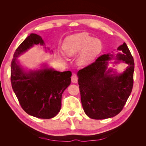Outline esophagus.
<instances>
[{
    "label": "esophagus",
    "instance_id": "34e87169",
    "mask_svg": "<svg viewBox=\"0 0 146 146\" xmlns=\"http://www.w3.org/2000/svg\"><path fill=\"white\" fill-rule=\"evenodd\" d=\"M71 81L74 83H77L78 82V77L76 74H73L71 77Z\"/></svg>",
    "mask_w": 146,
    "mask_h": 146
}]
</instances>
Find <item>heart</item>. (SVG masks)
<instances>
[{
  "label": "heart",
  "instance_id": "obj_1",
  "mask_svg": "<svg viewBox=\"0 0 146 146\" xmlns=\"http://www.w3.org/2000/svg\"><path fill=\"white\" fill-rule=\"evenodd\" d=\"M102 42L86 33L74 34L66 38L63 49L64 54L72 57L79 54L77 63L80 66L90 64L102 50Z\"/></svg>",
  "mask_w": 146,
  "mask_h": 146
}]
</instances>
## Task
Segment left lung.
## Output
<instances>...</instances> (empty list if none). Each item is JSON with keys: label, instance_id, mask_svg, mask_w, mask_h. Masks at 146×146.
<instances>
[{"label": "left lung", "instance_id": "8db88e82", "mask_svg": "<svg viewBox=\"0 0 146 146\" xmlns=\"http://www.w3.org/2000/svg\"><path fill=\"white\" fill-rule=\"evenodd\" d=\"M116 55L104 54L95 62L79 70L77 75L81 102L86 115L94 119L113 117L121 111L133 85L134 60L125 42L119 46ZM125 62L128 66L122 73L108 68V60Z\"/></svg>", "mask_w": 146, "mask_h": 146}]
</instances>
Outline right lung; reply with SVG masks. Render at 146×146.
Returning <instances> with one entry per match:
<instances>
[{
	"instance_id": "1",
	"label": "right lung",
	"mask_w": 146,
	"mask_h": 146,
	"mask_svg": "<svg viewBox=\"0 0 146 146\" xmlns=\"http://www.w3.org/2000/svg\"><path fill=\"white\" fill-rule=\"evenodd\" d=\"M38 44L45 46V43L40 36L31 33L17 48L11 61V86L21 107L28 114L50 119L60 111L62 94L70 84L72 73L57 71L45 63L41 69H24L17 58Z\"/></svg>"
}]
</instances>
